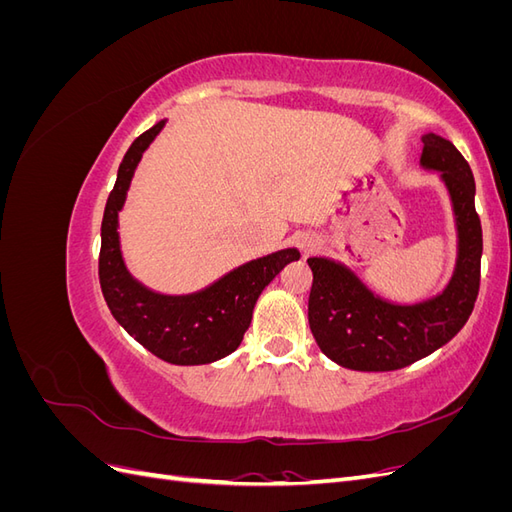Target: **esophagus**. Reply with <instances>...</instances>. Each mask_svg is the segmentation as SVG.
Here are the masks:
<instances>
[{
  "instance_id": "34e87169",
  "label": "esophagus",
  "mask_w": 512,
  "mask_h": 512,
  "mask_svg": "<svg viewBox=\"0 0 512 512\" xmlns=\"http://www.w3.org/2000/svg\"><path fill=\"white\" fill-rule=\"evenodd\" d=\"M320 245H322V241L316 235H305L301 239V247H303L305 254H314Z\"/></svg>"
}]
</instances>
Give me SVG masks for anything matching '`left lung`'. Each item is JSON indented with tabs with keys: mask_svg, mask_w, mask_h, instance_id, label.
Returning a JSON list of instances; mask_svg holds the SVG:
<instances>
[{
	"mask_svg": "<svg viewBox=\"0 0 512 512\" xmlns=\"http://www.w3.org/2000/svg\"><path fill=\"white\" fill-rule=\"evenodd\" d=\"M421 166L438 170L451 196L457 226V262L451 282L421 303L399 305L371 292L342 262L307 258L314 273L309 329L320 350L356 371H393L436 352L468 322L480 288L483 228L474 207L476 183L457 147L423 134Z\"/></svg>",
	"mask_w": 512,
	"mask_h": 512,
	"instance_id": "obj_1",
	"label": "left lung"
}]
</instances>
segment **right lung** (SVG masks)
<instances>
[{"instance_id": "obj_1", "label": "right lung", "mask_w": 512, "mask_h": 512, "mask_svg": "<svg viewBox=\"0 0 512 512\" xmlns=\"http://www.w3.org/2000/svg\"><path fill=\"white\" fill-rule=\"evenodd\" d=\"M164 123L138 136L119 164L115 188L104 207L98 275L108 309L138 344L166 363L205 365L239 348L260 292L301 254L288 247L250 260L192 294H160L136 282L121 256L119 211L138 162Z\"/></svg>"}]
</instances>
